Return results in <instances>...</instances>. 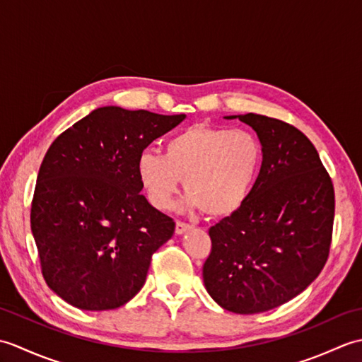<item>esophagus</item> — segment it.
Here are the masks:
<instances>
[{"instance_id": "34e87169", "label": "esophagus", "mask_w": 362, "mask_h": 362, "mask_svg": "<svg viewBox=\"0 0 362 362\" xmlns=\"http://www.w3.org/2000/svg\"><path fill=\"white\" fill-rule=\"evenodd\" d=\"M188 230H191V226L185 224V222H180V221L175 222V235H183L187 233Z\"/></svg>"}]
</instances>
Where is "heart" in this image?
I'll return each instance as SVG.
<instances>
[{
    "mask_svg": "<svg viewBox=\"0 0 362 362\" xmlns=\"http://www.w3.org/2000/svg\"><path fill=\"white\" fill-rule=\"evenodd\" d=\"M263 165V146L247 130L191 126L163 144V156L144 151L136 175L152 206L166 210L183 180L182 210L224 218L247 201Z\"/></svg>",
    "mask_w": 362,
    "mask_h": 362,
    "instance_id": "heart-1",
    "label": "heart"
}]
</instances>
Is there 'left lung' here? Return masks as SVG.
Segmentation results:
<instances>
[{
  "mask_svg": "<svg viewBox=\"0 0 362 362\" xmlns=\"http://www.w3.org/2000/svg\"><path fill=\"white\" fill-rule=\"evenodd\" d=\"M224 118L255 130L263 165L245 204L210 228L204 284L221 308L264 313L303 292L324 269L334 189L316 148L294 126L257 113Z\"/></svg>",
  "mask_w": 362,
  "mask_h": 362,
  "instance_id": "left-lung-1",
  "label": "left lung"
}]
</instances>
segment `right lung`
I'll return each mask as SVG.
<instances>
[{
	"instance_id": "right-lung-1",
	"label": "right lung",
	"mask_w": 362,
	"mask_h": 362,
	"mask_svg": "<svg viewBox=\"0 0 362 362\" xmlns=\"http://www.w3.org/2000/svg\"><path fill=\"white\" fill-rule=\"evenodd\" d=\"M185 115L105 105L49 146L37 175L30 230L45 281L76 308H119L143 288L174 221L146 201L136 160Z\"/></svg>"
}]
</instances>
